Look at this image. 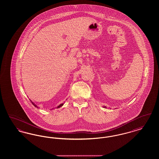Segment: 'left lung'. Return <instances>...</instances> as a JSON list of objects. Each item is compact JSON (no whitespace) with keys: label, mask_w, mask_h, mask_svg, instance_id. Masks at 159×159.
Instances as JSON below:
<instances>
[{"label":"left lung","mask_w":159,"mask_h":159,"mask_svg":"<svg viewBox=\"0 0 159 159\" xmlns=\"http://www.w3.org/2000/svg\"><path fill=\"white\" fill-rule=\"evenodd\" d=\"M106 107H105V106L104 107V108H106Z\"/></svg>","instance_id":"left-lung-1"}]
</instances>
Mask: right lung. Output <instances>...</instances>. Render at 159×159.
Returning <instances> with one entry per match:
<instances>
[{
  "label": "right lung",
  "instance_id": "right-lung-1",
  "mask_svg": "<svg viewBox=\"0 0 159 159\" xmlns=\"http://www.w3.org/2000/svg\"><path fill=\"white\" fill-rule=\"evenodd\" d=\"M30 101H31V103H32V104H33V106H34V107H37V108H38V106H37V105H36V104H34V102H32V101H31V100H30ZM64 102H63V103H62V104H61L60 105H59V106H57V108H60L61 107H62V106H63V105H64ZM52 109H53V108H52Z\"/></svg>",
  "mask_w": 159,
  "mask_h": 159
}]
</instances>
